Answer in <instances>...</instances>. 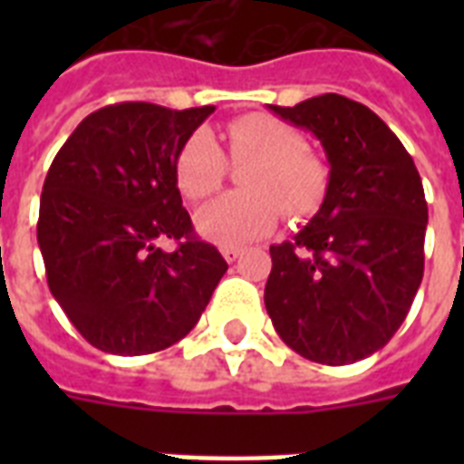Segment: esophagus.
<instances>
[{
    "label": "esophagus",
    "instance_id": "34e87169",
    "mask_svg": "<svg viewBox=\"0 0 464 464\" xmlns=\"http://www.w3.org/2000/svg\"><path fill=\"white\" fill-rule=\"evenodd\" d=\"M221 255L226 262H236L243 255V247H221Z\"/></svg>",
    "mask_w": 464,
    "mask_h": 464
}]
</instances>
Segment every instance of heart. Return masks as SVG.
I'll list each match as a JSON object with an SVG mask.
<instances>
[{
    "label": "heart",
    "mask_w": 464,
    "mask_h": 464,
    "mask_svg": "<svg viewBox=\"0 0 464 464\" xmlns=\"http://www.w3.org/2000/svg\"><path fill=\"white\" fill-rule=\"evenodd\" d=\"M231 160H253L243 173L246 192H228L199 209L197 228L224 247H243L265 238L289 217H305L323 202L327 168L305 151L304 137L269 115H246L226 125ZM228 160L209 130H195L175 159V178L189 199H204L221 188Z\"/></svg>",
    "instance_id": "1"
}]
</instances>
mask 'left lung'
<instances>
[{
	"label": "left lung",
	"mask_w": 464,
	"mask_h": 464,
	"mask_svg": "<svg viewBox=\"0 0 464 464\" xmlns=\"http://www.w3.org/2000/svg\"><path fill=\"white\" fill-rule=\"evenodd\" d=\"M269 111L315 134L330 180L315 217L269 247L265 308L304 359H366L400 330L424 276L429 207L419 170L392 130L352 98L324 93Z\"/></svg>",
	"instance_id": "1"
}]
</instances>
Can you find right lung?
Here are the masks:
<instances>
[{"label":"right lung","mask_w":464,"mask_h":464,"mask_svg":"<svg viewBox=\"0 0 464 464\" xmlns=\"http://www.w3.org/2000/svg\"><path fill=\"white\" fill-rule=\"evenodd\" d=\"M214 105L170 111L118 103L79 122L47 170L38 246L47 286L83 339L140 356L180 342L226 275L197 240L175 159ZM173 237L168 254L158 240Z\"/></svg>","instance_id":"add662e5"}]
</instances>
